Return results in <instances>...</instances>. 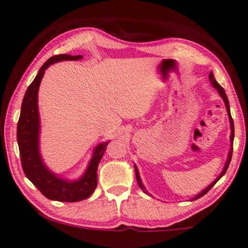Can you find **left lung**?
Masks as SVG:
<instances>
[{
  "instance_id": "1",
  "label": "left lung",
  "mask_w": 248,
  "mask_h": 248,
  "mask_svg": "<svg viewBox=\"0 0 248 248\" xmlns=\"http://www.w3.org/2000/svg\"><path fill=\"white\" fill-rule=\"evenodd\" d=\"M209 78H210V82L212 84V86H213V87L217 90V93H219V96L222 97V99L224 100V104H225V107H226V111H227V115H229V119H230V124H231V137H230V139H231V147H230V151H229V155H227V160H226V162H225V166H224V168H223V170H222V172H221V174H219L217 178H216L213 182H212L209 186L207 187H205L204 188V190L202 191V192H200V193L198 194V195H195L194 198H192L191 199V201H195V200H198V199H200V198H202V196L204 195V194H206L207 192H209L212 187L214 186V184L217 182V181L222 178V176L225 174V172L227 171V168H229V166H230V162H231V159H232V152H233V141H234V123H233V119H232V116H231V110H230V104H229V99H227V96H226V93H225V90L223 89V87L221 85L218 84L217 81L215 80V77H214V75H213V73H210V75H209ZM135 171H136V178H137V182H138V186H140V188L141 190H142L143 192H145V193L147 194H149L148 193V191L145 190V187H144V186H143V183H142V181H141V178H140V174H139V171H138V168H137V166L135 164ZM150 195V194H149Z\"/></svg>"
}]
</instances>
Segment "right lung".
Instances as JSON below:
<instances>
[{
	"label": "right lung",
	"mask_w": 248,
	"mask_h": 248,
	"mask_svg": "<svg viewBox=\"0 0 248 248\" xmlns=\"http://www.w3.org/2000/svg\"><path fill=\"white\" fill-rule=\"evenodd\" d=\"M81 55H55L50 57L27 88L17 123V143L22 168L26 178L36 186L43 195L53 201L78 202L89 198L97 186V169L109 141L101 142L93 149L87 169L79 179L68 180L57 175L44 163L39 150L41 119L38 111V89L45 70L52 64L62 61H79Z\"/></svg>",
	"instance_id": "add662e5"
}]
</instances>
